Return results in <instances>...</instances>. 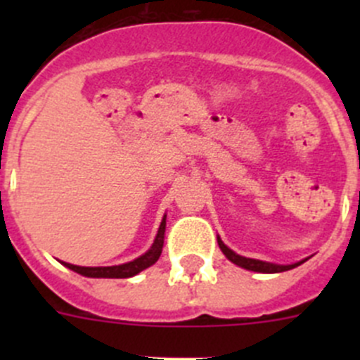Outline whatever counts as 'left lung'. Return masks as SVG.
Returning <instances> with one entry per match:
<instances>
[{"instance_id":"8db88e82","label":"left lung","mask_w":360,"mask_h":360,"mask_svg":"<svg viewBox=\"0 0 360 360\" xmlns=\"http://www.w3.org/2000/svg\"><path fill=\"white\" fill-rule=\"evenodd\" d=\"M217 245H219V249L223 250V254L231 261V263H235L240 268H245V270L257 271V274H281V271H288V270H292V268L300 266V264H303L304 261L308 259V257H304V259L297 261V263H292V264H277V263H268V261L252 259V257L240 256V254H237L235 250H231L223 240H221L219 235H217Z\"/></svg>"}]
</instances>
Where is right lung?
Returning a JSON list of instances; mask_svg holds the SVG:
<instances>
[{"label": "right lung", "instance_id": "1", "mask_svg": "<svg viewBox=\"0 0 360 360\" xmlns=\"http://www.w3.org/2000/svg\"><path fill=\"white\" fill-rule=\"evenodd\" d=\"M167 214L163 216L162 223H160L158 233L155 237L153 244L151 248L143 254V256L136 257L134 261H129V263L123 264H115V266H78V264H71L66 263V261H60L64 266L69 268V270L76 271V274L83 275V277H90V278H129L134 277V275L141 274L143 270L150 268L151 264H155L158 261L160 254H162L163 249V238H165V223Z\"/></svg>", "mask_w": 360, "mask_h": 360}]
</instances>
